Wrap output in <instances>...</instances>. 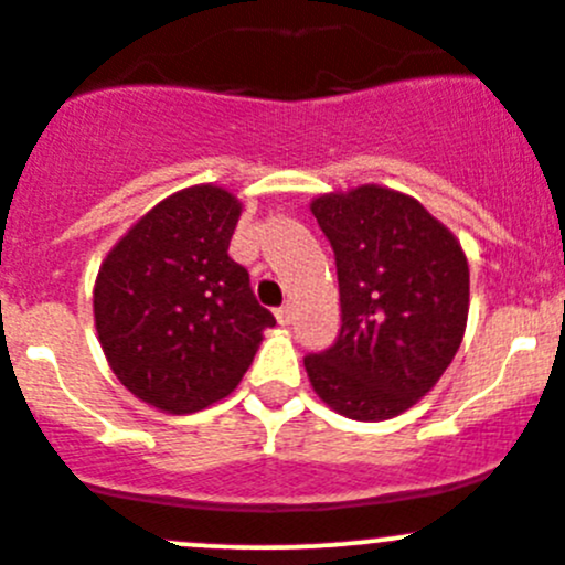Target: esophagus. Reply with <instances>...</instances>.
Segmentation results:
<instances>
[{
  "mask_svg": "<svg viewBox=\"0 0 565 565\" xmlns=\"http://www.w3.org/2000/svg\"><path fill=\"white\" fill-rule=\"evenodd\" d=\"M276 320L281 322V326H289V322H292V306L284 303L281 309H276Z\"/></svg>",
  "mask_w": 565,
  "mask_h": 565,
  "instance_id": "esophagus-1",
  "label": "esophagus"
}]
</instances>
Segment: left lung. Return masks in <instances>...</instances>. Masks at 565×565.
<instances>
[{
  "mask_svg": "<svg viewBox=\"0 0 565 565\" xmlns=\"http://www.w3.org/2000/svg\"><path fill=\"white\" fill-rule=\"evenodd\" d=\"M337 256L342 331L303 366L337 414L381 422L439 383L469 317V262L414 195L381 184L309 204Z\"/></svg>",
  "mask_w": 565,
  "mask_h": 565,
  "instance_id": "1",
  "label": "left lung"
}]
</instances>
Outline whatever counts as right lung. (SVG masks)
<instances>
[{"instance_id":"1","label":"right lung","mask_w":565,"mask_h":565,"mask_svg":"<svg viewBox=\"0 0 565 565\" xmlns=\"http://www.w3.org/2000/svg\"><path fill=\"white\" fill-rule=\"evenodd\" d=\"M243 204L193 184L151 206L109 248L93 284V320L109 370L162 414L228 397L276 317L228 256Z\"/></svg>"}]
</instances>
